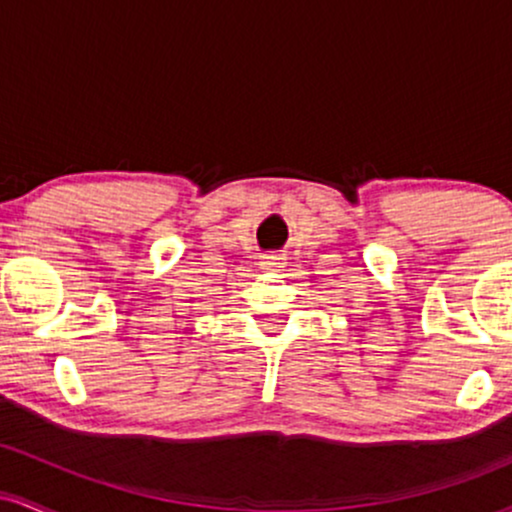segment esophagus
Listing matches in <instances>:
<instances>
[{
	"label": "esophagus",
	"mask_w": 512,
	"mask_h": 512,
	"mask_svg": "<svg viewBox=\"0 0 512 512\" xmlns=\"http://www.w3.org/2000/svg\"><path fill=\"white\" fill-rule=\"evenodd\" d=\"M279 267H281L279 255H264L260 260V269H264V272H276Z\"/></svg>",
	"instance_id": "esophagus-1"
}]
</instances>
